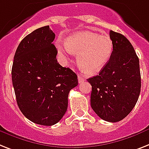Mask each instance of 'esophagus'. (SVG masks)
<instances>
[{
	"label": "esophagus",
	"instance_id": "esophagus-1",
	"mask_svg": "<svg viewBox=\"0 0 149 149\" xmlns=\"http://www.w3.org/2000/svg\"><path fill=\"white\" fill-rule=\"evenodd\" d=\"M78 81H79V83H83V82L85 81V78H84L83 76H81L80 74H78Z\"/></svg>",
	"mask_w": 149,
	"mask_h": 149
}]
</instances>
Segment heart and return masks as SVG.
<instances>
[{
  "label": "heart",
  "mask_w": 149,
  "mask_h": 149,
  "mask_svg": "<svg viewBox=\"0 0 149 149\" xmlns=\"http://www.w3.org/2000/svg\"><path fill=\"white\" fill-rule=\"evenodd\" d=\"M66 48L58 45V53L66 58V52L77 54L79 67L86 74L94 75L102 70L112 53V41L106 34L99 35L91 31H79L69 36Z\"/></svg>",
  "instance_id": "obj_1"
}]
</instances>
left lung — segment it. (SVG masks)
<instances>
[{
	"label": "left lung",
	"mask_w": 149,
	"mask_h": 149,
	"mask_svg": "<svg viewBox=\"0 0 149 149\" xmlns=\"http://www.w3.org/2000/svg\"><path fill=\"white\" fill-rule=\"evenodd\" d=\"M113 49L99 75L87 79L92 86L90 103L99 117L116 123L130 113L141 91L139 60L124 35L110 31Z\"/></svg>",
	"instance_id": "1"
}]
</instances>
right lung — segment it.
Listing matches in <instances>:
<instances>
[{"mask_svg": "<svg viewBox=\"0 0 149 149\" xmlns=\"http://www.w3.org/2000/svg\"><path fill=\"white\" fill-rule=\"evenodd\" d=\"M55 33L45 26L21 40L12 66V83L18 107L33 123L50 126L63 118L68 95L78 85L77 74L56 60Z\"/></svg>", "mask_w": 149, "mask_h": 149, "instance_id": "right-lung-1", "label": "right lung"}]
</instances>
